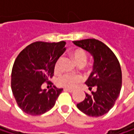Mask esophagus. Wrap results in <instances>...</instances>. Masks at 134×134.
I'll return each instance as SVG.
<instances>
[{
    "label": "esophagus",
    "instance_id": "obj_1",
    "mask_svg": "<svg viewBox=\"0 0 134 134\" xmlns=\"http://www.w3.org/2000/svg\"><path fill=\"white\" fill-rule=\"evenodd\" d=\"M64 91L68 92H70V93H72V92H74V90H73V89H70V88H64Z\"/></svg>",
    "mask_w": 134,
    "mask_h": 134
}]
</instances>
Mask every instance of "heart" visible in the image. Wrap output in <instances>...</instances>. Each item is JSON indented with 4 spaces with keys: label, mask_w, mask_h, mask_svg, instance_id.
Here are the masks:
<instances>
[{
    "label": "heart",
    "mask_w": 134,
    "mask_h": 134,
    "mask_svg": "<svg viewBox=\"0 0 134 134\" xmlns=\"http://www.w3.org/2000/svg\"><path fill=\"white\" fill-rule=\"evenodd\" d=\"M72 57L75 63L79 65H85L87 61V55L83 49H75L72 53ZM60 65V60H58L55 64V70H57ZM82 81V77L79 75H69L65 74L57 79V84L60 86L67 88H74L77 87Z\"/></svg>",
    "instance_id": "b5f03b06"
}]
</instances>
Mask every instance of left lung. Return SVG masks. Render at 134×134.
<instances>
[{
    "mask_svg": "<svg viewBox=\"0 0 134 134\" xmlns=\"http://www.w3.org/2000/svg\"><path fill=\"white\" fill-rule=\"evenodd\" d=\"M74 44L89 52L94 58L92 72L86 81L91 94H85V100L77 107L90 116H101L114 105L120 93L122 71L120 62L114 53L102 42L95 39L73 41Z\"/></svg>",
    "mask_w": 134,
    "mask_h": 134,
    "instance_id": "8db88e82",
    "label": "left lung"
}]
</instances>
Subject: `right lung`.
Segmentation results:
<instances>
[{
    "label": "right lung",
    "instance_id": "1",
    "mask_svg": "<svg viewBox=\"0 0 134 134\" xmlns=\"http://www.w3.org/2000/svg\"><path fill=\"white\" fill-rule=\"evenodd\" d=\"M66 42H36L17 57L12 71V90L19 108L32 116L50 110L63 88L53 86L48 92L42 85L53 76L57 60L66 50Z\"/></svg>",
    "mask_w": 134,
    "mask_h": 134
}]
</instances>
